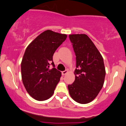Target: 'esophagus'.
<instances>
[{
	"mask_svg": "<svg viewBox=\"0 0 126 126\" xmlns=\"http://www.w3.org/2000/svg\"><path fill=\"white\" fill-rule=\"evenodd\" d=\"M68 72V70L63 71V72H62V75H66V74H67Z\"/></svg>",
	"mask_w": 126,
	"mask_h": 126,
	"instance_id": "1",
	"label": "esophagus"
}]
</instances>
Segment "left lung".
<instances>
[{
	"mask_svg": "<svg viewBox=\"0 0 126 126\" xmlns=\"http://www.w3.org/2000/svg\"><path fill=\"white\" fill-rule=\"evenodd\" d=\"M76 55L75 79L68 86L75 102L86 104L94 100L103 86L106 71L103 59L95 45L86 34H70Z\"/></svg>",
	"mask_w": 126,
	"mask_h": 126,
	"instance_id": "left-lung-1",
	"label": "left lung"
}]
</instances>
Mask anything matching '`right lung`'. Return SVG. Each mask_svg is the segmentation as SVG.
Here are the masks:
<instances>
[{
	"label": "right lung",
	"mask_w": 126,
	"mask_h": 126,
	"mask_svg": "<svg viewBox=\"0 0 126 126\" xmlns=\"http://www.w3.org/2000/svg\"><path fill=\"white\" fill-rule=\"evenodd\" d=\"M67 35L49 30L44 31L29 44L21 63L22 81L32 98L46 100L54 94L61 72L54 67L52 57Z\"/></svg>",
	"instance_id": "obj_1"
}]
</instances>
